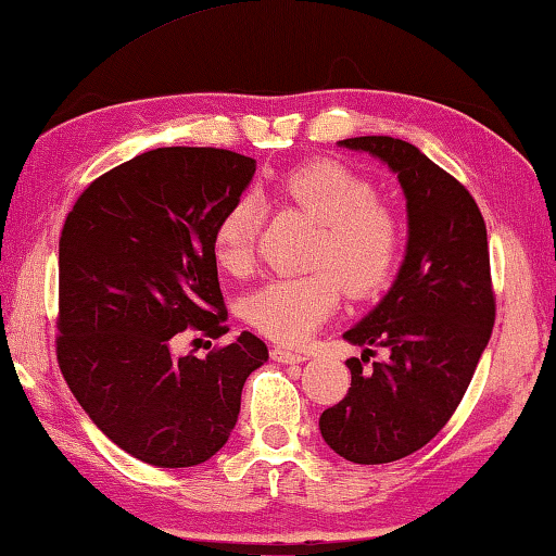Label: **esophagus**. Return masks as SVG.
Here are the masks:
<instances>
[{
    "mask_svg": "<svg viewBox=\"0 0 556 556\" xmlns=\"http://www.w3.org/2000/svg\"><path fill=\"white\" fill-rule=\"evenodd\" d=\"M270 359H276V362H280V364H300V362L307 359V354H303V352H290V350H286V348H273V350H270Z\"/></svg>",
    "mask_w": 556,
    "mask_h": 556,
    "instance_id": "1",
    "label": "esophagus"
}]
</instances>
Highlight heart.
<instances>
[{"label": "heart", "mask_w": 556, "mask_h": 556, "mask_svg": "<svg viewBox=\"0 0 556 556\" xmlns=\"http://www.w3.org/2000/svg\"><path fill=\"white\" fill-rule=\"evenodd\" d=\"M278 197L317 224L311 263L315 273L278 278L245 303V317L266 338L300 344L334 313L344 295H375L402 263L404 226L381 204L367 177L334 160L305 162L278 181ZM263 212L243 194L226 206L214 229L218 266L245 273L253 263Z\"/></svg>", "instance_id": "obj_1"}]
</instances>
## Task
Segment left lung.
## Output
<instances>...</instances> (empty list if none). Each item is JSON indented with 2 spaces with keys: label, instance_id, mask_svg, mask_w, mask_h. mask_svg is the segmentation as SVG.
I'll return each mask as SVG.
<instances>
[{
  "label": "left lung",
  "instance_id": "left-lung-1",
  "mask_svg": "<svg viewBox=\"0 0 556 556\" xmlns=\"http://www.w3.org/2000/svg\"><path fill=\"white\" fill-rule=\"evenodd\" d=\"M340 148L369 152L406 197L408 241L394 286L344 340L352 384L325 408V443L352 463L377 466L424 448L456 412L495 325L483 214L466 187L412 142L367 135ZM371 346L388 359L366 367Z\"/></svg>",
  "mask_w": 556,
  "mask_h": 556
}]
</instances>
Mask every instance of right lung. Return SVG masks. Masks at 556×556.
<instances>
[{
  "label": "right lung",
  "mask_w": 556,
  "mask_h": 556,
  "mask_svg": "<svg viewBox=\"0 0 556 556\" xmlns=\"http://www.w3.org/2000/svg\"><path fill=\"white\" fill-rule=\"evenodd\" d=\"M256 160L216 148H157L88 189L59 241L56 357L73 396L125 453L189 468L229 441L241 389L268 362L241 332L206 359L172 354L187 327L229 332L214 229Z\"/></svg>",
  "instance_id": "right-lung-1"
}]
</instances>
